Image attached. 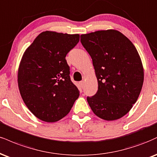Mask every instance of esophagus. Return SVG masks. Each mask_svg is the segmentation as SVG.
<instances>
[{"label": "esophagus", "instance_id": "1", "mask_svg": "<svg viewBox=\"0 0 157 157\" xmlns=\"http://www.w3.org/2000/svg\"><path fill=\"white\" fill-rule=\"evenodd\" d=\"M84 84H85V82H84L83 80H82V81H80V86L82 87H82L84 86Z\"/></svg>", "mask_w": 157, "mask_h": 157}]
</instances>
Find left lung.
<instances>
[{"label":"left lung","mask_w":157,"mask_h":157,"mask_svg":"<svg viewBox=\"0 0 157 157\" xmlns=\"http://www.w3.org/2000/svg\"><path fill=\"white\" fill-rule=\"evenodd\" d=\"M80 41L93 61L98 90L87 97L94 114L105 121L119 119L138 99L144 71L138 52L118 31H97L82 34Z\"/></svg>","instance_id":"1"}]
</instances>
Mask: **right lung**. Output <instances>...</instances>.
Wrapping results in <instances>:
<instances>
[{
  "mask_svg": "<svg viewBox=\"0 0 157 157\" xmlns=\"http://www.w3.org/2000/svg\"><path fill=\"white\" fill-rule=\"evenodd\" d=\"M79 41V34L44 31L23 53L18 69L19 90L29 110L43 121L63 118L79 97L65 58Z\"/></svg>",
  "mask_w": 157,
  "mask_h": 157,
  "instance_id": "obj_1",
  "label": "right lung"
}]
</instances>
